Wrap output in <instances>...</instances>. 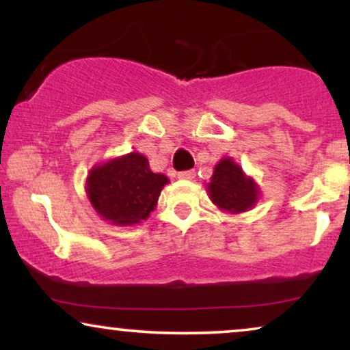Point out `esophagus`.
I'll use <instances>...</instances> for the list:
<instances>
[{
	"label": "esophagus",
	"mask_w": 350,
	"mask_h": 350,
	"mask_svg": "<svg viewBox=\"0 0 350 350\" xmlns=\"http://www.w3.org/2000/svg\"><path fill=\"white\" fill-rule=\"evenodd\" d=\"M194 176H196L194 170H185V172H180V174H178L180 180H193Z\"/></svg>",
	"instance_id": "obj_1"
}]
</instances>
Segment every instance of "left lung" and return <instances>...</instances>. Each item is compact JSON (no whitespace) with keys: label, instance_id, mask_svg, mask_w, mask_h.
Here are the masks:
<instances>
[{"label":"left lung","instance_id":"obj_1","mask_svg":"<svg viewBox=\"0 0 350 350\" xmlns=\"http://www.w3.org/2000/svg\"><path fill=\"white\" fill-rule=\"evenodd\" d=\"M207 191L212 202L221 212L231 215L252 210L261 196L260 186L253 176L245 175L232 157H223L217 162Z\"/></svg>","mask_w":350,"mask_h":350}]
</instances>
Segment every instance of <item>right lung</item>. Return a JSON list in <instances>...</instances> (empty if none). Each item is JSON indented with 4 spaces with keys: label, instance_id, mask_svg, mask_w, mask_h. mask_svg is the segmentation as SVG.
I'll return each mask as SVG.
<instances>
[{
    "label": "right lung",
    "instance_id": "add662e5",
    "mask_svg": "<svg viewBox=\"0 0 350 350\" xmlns=\"http://www.w3.org/2000/svg\"><path fill=\"white\" fill-rule=\"evenodd\" d=\"M167 183L164 174H154L146 157L133 151L94 165L85 180V194L105 221L135 226L154 212Z\"/></svg>",
    "mask_w": 350,
    "mask_h": 350
}]
</instances>
